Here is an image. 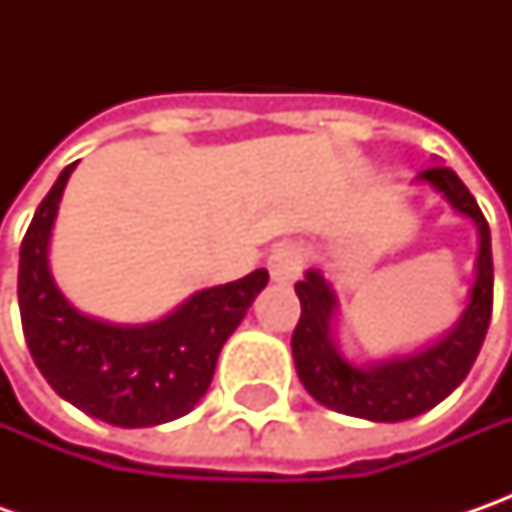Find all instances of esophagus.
<instances>
[{
  "instance_id": "34e87169",
  "label": "esophagus",
  "mask_w": 512,
  "mask_h": 512,
  "mask_svg": "<svg viewBox=\"0 0 512 512\" xmlns=\"http://www.w3.org/2000/svg\"><path fill=\"white\" fill-rule=\"evenodd\" d=\"M302 267H305V247L296 245V242L273 247V253L267 259V270H270L276 285H293L299 279Z\"/></svg>"
}]
</instances>
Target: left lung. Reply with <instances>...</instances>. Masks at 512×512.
<instances>
[{"mask_svg":"<svg viewBox=\"0 0 512 512\" xmlns=\"http://www.w3.org/2000/svg\"><path fill=\"white\" fill-rule=\"evenodd\" d=\"M416 182L444 196L447 205L459 216H467L479 230L476 279L467 293V305L459 322L442 339L382 362H350L336 344L333 319L339 310V299L322 270L310 267L305 279L296 285L302 319L293 330L290 344L299 379L319 404L367 422H404L444 402L470 373L493 313L490 227L473 193L444 165L419 173Z\"/></svg>","mask_w":512,"mask_h":512,"instance_id":"1","label":"left lung"}]
</instances>
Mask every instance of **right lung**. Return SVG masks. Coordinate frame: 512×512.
I'll use <instances>...</instances> for the list:
<instances>
[{"label": "right lung", "instance_id": "obj_1", "mask_svg": "<svg viewBox=\"0 0 512 512\" xmlns=\"http://www.w3.org/2000/svg\"><path fill=\"white\" fill-rule=\"evenodd\" d=\"M73 168L59 173L36 207L19 250V313L30 356L65 402L99 422H173L207 393L222 344L265 290L267 270L199 290L145 325H116L76 310L48 265L50 230Z\"/></svg>", "mask_w": 512, "mask_h": 512}]
</instances>
